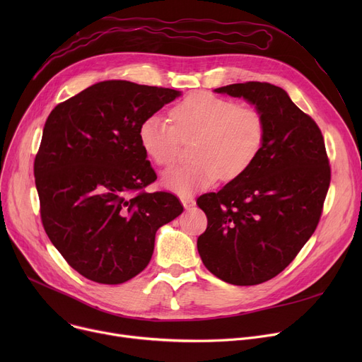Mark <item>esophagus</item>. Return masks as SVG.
Wrapping results in <instances>:
<instances>
[{"label":"esophagus","mask_w":362,"mask_h":362,"mask_svg":"<svg viewBox=\"0 0 362 362\" xmlns=\"http://www.w3.org/2000/svg\"><path fill=\"white\" fill-rule=\"evenodd\" d=\"M182 205L185 206V210H191L192 206H195V199L194 198H182Z\"/></svg>","instance_id":"1"}]
</instances>
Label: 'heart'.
Returning <instances> with one entry per match:
<instances>
[{"label":"heart","mask_w":362,"mask_h":362,"mask_svg":"<svg viewBox=\"0 0 362 362\" xmlns=\"http://www.w3.org/2000/svg\"><path fill=\"white\" fill-rule=\"evenodd\" d=\"M171 124L160 114L148 116L138 129L139 144L157 165H170L179 154L180 139H194L189 164L168 168L161 185L182 197L192 195L248 170L264 145L265 122L250 105L216 97L208 92L187 95L170 112Z\"/></svg>","instance_id":"obj_1"}]
</instances>
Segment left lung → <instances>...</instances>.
<instances>
[{
	"label": "left lung",
	"instance_id": "1",
	"mask_svg": "<svg viewBox=\"0 0 362 362\" xmlns=\"http://www.w3.org/2000/svg\"><path fill=\"white\" fill-rule=\"evenodd\" d=\"M214 92L254 105L264 117L265 139L248 170L217 194L198 198L208 224L197 246L216 277L252 286L286 269L314 233L330 167L318 126L284 89L246 82Z\"/></svg>",
	"mask_w": 362,
	"mask_h": 362
}]
</instances>
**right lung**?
<instances>
[{
  "mask_svg": "<svg viewBox=\"0 0 362 362\" xmlns=\"http://www.w3.org/2000/svg\"><path fill=\"white\" fill-rule=\"evenodd\" d=\"M182 92L127 81L98 82L57 105L35 158L44 229L83 277L119 284L139 274L156 233L182 214L167 192L133 195L157 179L141 123Z\"/></svg>",
  "mask_w": 362,
  "mask_h": 362,
  "instance_id": "right-lung-1",
  "label": "right lung"
}]
</instances>
